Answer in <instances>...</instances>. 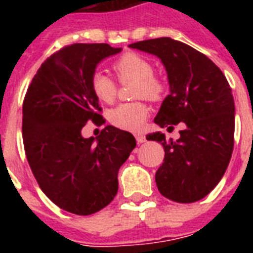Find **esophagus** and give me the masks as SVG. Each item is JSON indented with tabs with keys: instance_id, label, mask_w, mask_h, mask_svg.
Wrapping results in <instances>:
<instances>
[{
	"instance_id": "1",
	"label": "esophagus",
	"mask_w": 253,
	"mask_h": 253,
	"mask_svg": "<svg viewBox=\"0 0 253 253\" xmlns=\"http://www.w3.org/2000/svg\"><path fill=\"white\" fill-rule=\"evenodd\" d=\"M135 139H136V142H138L139 144H140V143L146 142V136H144L143 134H136L135 135Z\"/></svg>"
}]
</instances>
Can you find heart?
<instances>
[{"label": "heart", "mask_w": 253, "mask_h": 253, "mask_svg": "<svg viewBox=\"0 0 253 253\" xmlns=\"http://www.w3.org/2000/svg\"><path fill=\"white\" fill-rule=\"evenodd\" d=\"M113 69L121 81H136L135 95L138 98L151 101L160 99L164 94L166 86L162 81L154 76V65L142 55L128 52L115 60ZM93 94L101 102L110 103L117 95V85L110 77L103 72H95L90 79ZM148 115V107L143 102L121 103L114 107L109 114L111 125L126 131H140Z\"/></svg>", "instance_id": "b5f03b06"}]
</instances>
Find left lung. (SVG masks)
Masks as SVG:
<instances>
[{
  "label": "left lung",
  "instance_id": "obj_1",
  "mask_svg": "<svg viewBox=\"0 0 253 253\" xmlns=\"http://www.w3.org/2000/svg\"><path fill=\"white\" fill-rule=\"evenodd\" d=\"M128 47L158 56L167 71L169 94L155 123L162 128L185 123L176 142H168L160 131L147 135L166 152L155 176L159 192L180 204L202 200L223 177L234 150L231 87L208 56L182 42L158 38Z\"/></svg>",
  "mask_w": 253,
  "mask_h": 253
}]
</instances>
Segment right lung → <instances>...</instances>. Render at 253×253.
<instances>
[{
  "mask_svg": "<svg viewBox=\"0 0 253 253\" xmlns=\"http://www.w3.org/2000/svg\"><path fill=\"white\" fill-rule=\"evenodd\" d=\"M122 48L76 43L41 65L30 84L22 117L26 156L45 196L65 211L90 215L118 192V170L136 147L130 132L106 126L84 138L89 119L102 125L90 79L97 65Z\"/></svg>",
  "mask_w": 253,
  "mask_h": 253,
  "instance_id": "right-lung-1",
  "label": "right lung"
}]
</instances>
